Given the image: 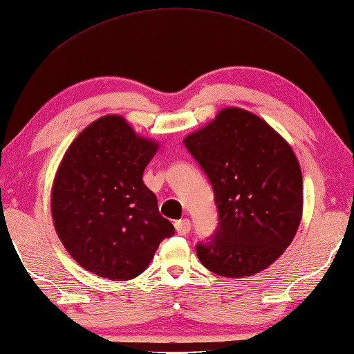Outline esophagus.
I'll list each match as a JSON object with an SVG mask.
<instances>
[{
	"instance_id": "1",
	"label": "esophagus",
	"mask_w": 354,
	"mask_h": 354,
	"mask_svg": "<svg viewBox=\"0 0 354 354\" xmlns=\"http://www.w3.org/2000/svg\"><path fill=\"white\" fill-rule=\"evenodd\" d=\"M176 225V230L178 234H182V236H185V234H187L191 232V221L187 218H183V219H178V221L174 223Z\"/></svg>"
}]
</instances>
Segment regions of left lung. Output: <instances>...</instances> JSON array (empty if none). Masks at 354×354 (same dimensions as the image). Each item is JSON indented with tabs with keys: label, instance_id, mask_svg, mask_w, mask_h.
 <instances>
[{
	"label": "left lung",
	"instance_id": "8db88e82",
	"mask_svg": "<svg viewBox=\"0 0 354 354\" xmlns=\"http://www.w3.org/2000/svg\"><path fill=\"white\" fill-rule=\"evenodd\" d=\"M185 147L209 177L218 227L197 243L200 262L229 279L263 271L292 242L303 214V177L292 148L239 107L185 138Z\"/></svg>",
	"mask_w": 354,
	"mask_h": 354
}]
</instances>
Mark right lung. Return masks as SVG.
Here are the masks:
<instances>
[{
    "instance_id": "add662e5",
    "label": "right lung",
    "mask_w": 354,
    "mask_h": 354,
    "mask_svg": "<svg viewBox=\"0 0 354 354\" xmlns=\"http://www.w3.org/2000/svg\"><path fill=\"white\" fill-rule=\"evenodd\" d=\"M157 148L120 115L93 121L69 145L54 177L51 215L59 239L84 270L135 279L174 234L142 180Z\"/></svg>"
}]
</instances>
